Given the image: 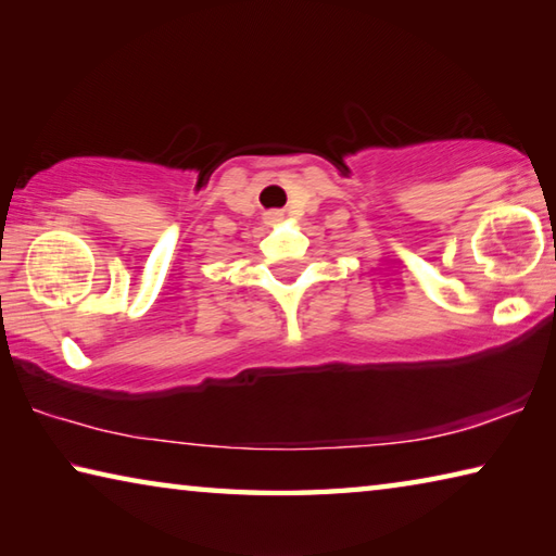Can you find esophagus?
Returning <instances> with one entry per match:
<instances>
[{"label":"esophagus","mask_w":556,"mask_h":556,"mask_svg":"<svg viewBox=\"0 0 556 556\" xmlns=\"http://www.w3.org/2000/svg\"><path fill=\"white\" fill-rule=\"evenodd\" d=\"M265 220H267V223H277V220H281V213H279V211H271V213L265 215Z\"/></svg>","instance_id":"34e87169"}]
</instances>
